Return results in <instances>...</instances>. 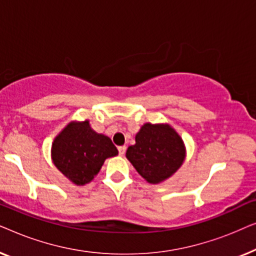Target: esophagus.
<instances>
[{
	"mask_svg": "<svg viewBox=\"0 0 256 256\" xmlns=\"http://www.w3.org/2000/svg\"><path fill=\"white\" fill-rule=\"evenodd\" d=\"M118 155L120 156H124V152H126V146H118Z\"/></svg>",
	"mask_w": 256,
	"mask_h": 256,
	"instance_id": "esophagus-1",
	"label": "esophagus"
}]
</instances>
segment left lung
Returning <instances> with one entry per match:
<instances>
[{"label":"left lung","mask_w":256,"mask_h":256,"mask_svg":"<svg viewBox=\"0 0 256 256\" xmlns=\"http://www.w3.org/2000/svg\"><path fill=\"white\" fill-rule=\"evenodd\" d=\"M136 171L150 184L170 178L184 163L186 148L169 124L146 122L135 136V144L126 152Z\"/></svg>","instance_id":"8db88e82"}]
</instances>
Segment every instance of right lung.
<instances>
[{"label": "right lung", "mask_w": 256, "mask_h": 256, "mask_svg": "<svg viewBox=\"0 0 256 256\" xmlns=\"http://www.w3.org/2000/svg\"><path fill=\"white\" fill-rule=\"evenodd\" d=\"M118 154L112 140L98 134L90 121H71L56 136L51 158L56 168L76 186L94 180L104 160Z\"/></svg>", "instance_id": "obj_1"}]
</instances>
